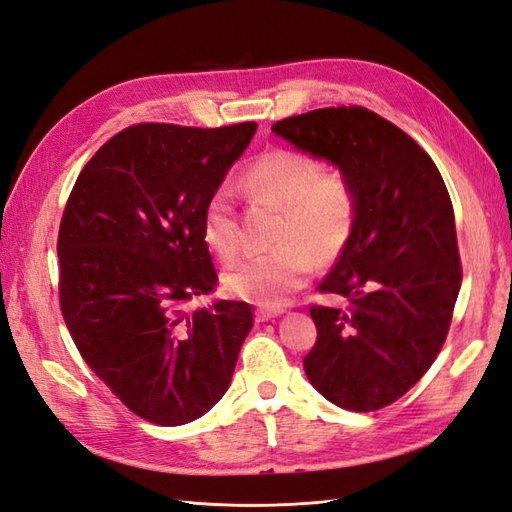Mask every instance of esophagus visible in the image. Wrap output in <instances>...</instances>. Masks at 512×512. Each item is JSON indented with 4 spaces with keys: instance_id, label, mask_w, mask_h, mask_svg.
<instances>
[{
    "instance_id": "obj_1",
    "label": "esophagus",
    "mask_w": 512,
    "mask_h": 512,
    "mask_svg": "<svg viewBox=\"0 0 512 512\" xmlns=\"http://www.w3.org/2000/svg\"><path fill=\"white\" fill-rule=\"evenodd\" d=\"M283 313V309H270V307H259L257 309V322H268V320H272V318H279Z\"/></svg>"
}]
</instances>
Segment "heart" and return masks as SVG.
I'll list each match as a JSON object with an SVG mask.
<instances>
[{
  "mask_svg": "<svg viewBox=\"0 0 512 512\" xmlns=\"http://www.w3.org/2000/svg\"><path fill=\"white\" fill-rule=\"evenodd\" d=\"M240 188L248 199L281 209L274 233L279 244L233 264L225 285L233 296L277 309L305 285L313 257L326 264L350 242L359 214L357 188L342 170L324 168L313 155L290 147L261 153L242 170ZM201 235L220 259L238 255L240 222L225 190H216L207 199Z\"/></svg>",
  "mask_w": 512,
  "mask_h": 512,
  "instance_id": "obj_1",
  "label": "heart"
}]
</instances>
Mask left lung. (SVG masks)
Masks as SVG:
<instances>
[{"label":"left lung","mask_w":512,"mask_h":512,"mask_svg":"<svg viewBox=\"0 0 512 512\" xmlns=\"http://www.w3.org/2000/svg\"><path fill=\"white\" fill-rule=\"evenodd\" d=\"M272 131L357 188L355 233L318 287L344 305L309 307L318 339L303 365L326 400L378 411L426 374L450 331L463 268L448 188L430 155L368 108L311 110Z\"/></svg>","instance_id":"1"}]
</instances>
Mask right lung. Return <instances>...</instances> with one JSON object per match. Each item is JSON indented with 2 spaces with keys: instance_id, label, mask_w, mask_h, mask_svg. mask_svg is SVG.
<instances>
[{
  "instance_id": "1",
  "label": "right lung",
  "mask_w": 512,
  "mask_h": 512,
  "mask_svg": "<svg viewBox=\"0 0 512 512\" xmlns=\"http://www.w3.org/2000/svg\"><path fill=\"white\" fill-rule=\"evenodd\" d=\"M255 131L131 125L90 157L64 207L62 318L88 368L151 424L212 409L253 329L248 303L186 305L218 283L203 207Z\"/></svg>"
}]
</instances>
